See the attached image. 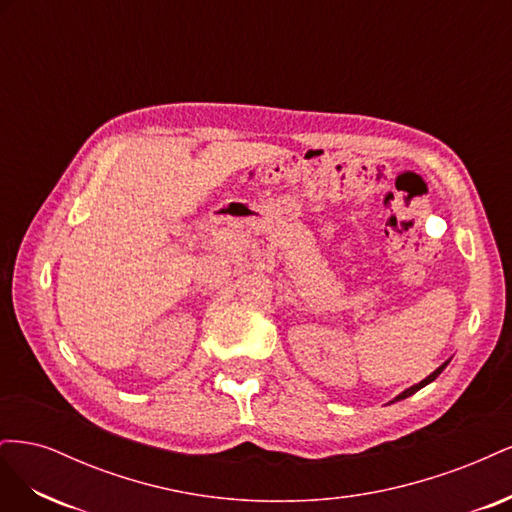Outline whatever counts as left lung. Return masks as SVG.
Wrapping results in <instances>:
<instances>
[{
	"mask_svg": "<svg viewBox=\"0 0 512 512\" xmlns=\"http://www.w3.org/2000/svg\"><path fill=\"white\" fill-rule=\"evenodd\" d=\"M448 363H451V359H448V361H444L436 371H431V374L425 378V380H421V382H418V384H414V386H410V389H406L404 393H399L393 401H389V404H395V401H401V399H406V397H410V395H414L416 391H421L423 389V386H427L429 382H433V380H436L440 374H442V371H444V367L448 365Z\"/></svg>",
	"mask_w": 512,
	"mask_h": 512,
	"instance_id": "1",
	"label": "left lung"
}]
</instances>
